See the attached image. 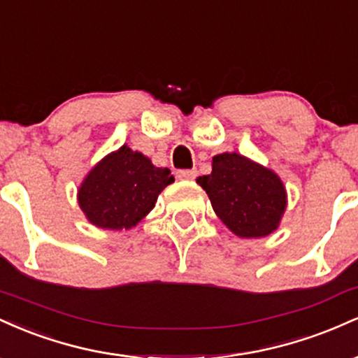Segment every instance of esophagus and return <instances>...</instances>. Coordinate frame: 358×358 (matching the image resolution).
Instances as JSON below:
<instances>
[{
    "mask_svg": "<svg viewBox=\"0 0 358 358\" xmlns=\"http://www.w3.org/2000/svg\"><path fill=\"white\" fill-rule=\"evenodd\" d=\"M196 170H180L176 171V178L180 180H195Z\"/></svg>",
    "mask_w": 358,
    "mask_h": 358,
    "instance_id": "34e87169",
    "label": "esophagus"
}]
</instances>
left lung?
Wrapping results in <instances>:
<instances>
[{"label": "left lung", "instance_id": "left-lung-1", "mask_svg": "<svg viewBox=\"0 0 358 358\" xmlns=\"http://www.w3.org/2000/svg\"><path fill=\"white\" fill-rule=\"evenodd\" d=\"M196 183L225 227L242 239L273 234L286 212L287 193L278 173L236 151L213 156L212 173Z\"/></svg>", "mask_w": 358, "mask_h": 358}]
</instances>
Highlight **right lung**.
<instances>
[{"instance_id":"add662e5","label":"right lung","mask_w":358,"mask_h":358,"mask_svg":"<svg viewBox=\"0 0 358 358\" xmlns=\"http://www.w3.org/2000/svg\"><path fill=\"white\" fill-rule=\"evenodd\" d=\"M175 178L168 168L127 145L106 155L92 166L77 190L85 219L99 229H133L153 210L158 195Z\"/></svg>"}]
</instances>
